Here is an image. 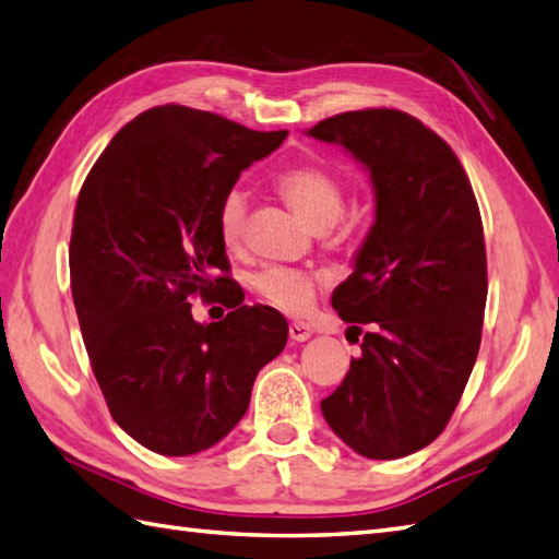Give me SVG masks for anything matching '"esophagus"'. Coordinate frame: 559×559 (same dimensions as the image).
Masks as SVG:
<instances>
[{
	"instance_id": "34e87169",
	"label": "esophagus",
	"mask_w": 559,
	"mask_h": 559,
	"mask_svg": "<svg viewBox=\"0 0 559 559\" xmlns=\"http://www.w3.org/2000/svg\"><path fill=\"white\" fill-rule=\"evenodd\" d=\"M289 336H292V342H306V338L312 336V330L306 322H292L289 324Z\"/></svg>"
}]
</instances>
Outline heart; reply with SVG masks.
Masks as SVG:
<instances>
[{
  "label": "heart",
  "instance_id": "heart-1",
  "mask_svg": "<svg viewBox=\"0 0 559 559\" xmlns=\"http://www.w3.org/2000/svg\"><path fill=\"white\" fill-rule=\"evenodd\" d=\"M277 194L287 201V206L296 211L304 221L318 229L334 233L338 217L344 213V185L338 177L318 163H294L275 177ZM249 203L239 189L227 192L215 213V229L223 249L237 253L247 241ZM320 275L316 270L282 267L272 265L258 272L251 287L272 308L289 316H304L316 301Z\"/></svg>",
  "mask_w": 559,
  "mask_h": 559
}]
</instances>
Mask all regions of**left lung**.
Instances as JSON below:
<instances>
[{
  "instance_id": "left-lung-1",
  "label": "left lung",
  "mask_w": 559,
  "mask_h": 559,
  "mask_svg": "<svg viewBox=\"0 0 559 559\" xmlns=\"http://www.w3.org/2000/svg\"><path fill=\"white\" fill-rule=\"evenodd\" d=\"M308 134L348 148L377 197L356 270L332 296L348 330L370 332L322 415L358 455L405 457L445 429L479 353L488 292L479 206L453 148L399 108L338 114Z\"/></svg>"
}]
</instances>
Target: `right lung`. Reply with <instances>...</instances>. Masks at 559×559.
I'll use <instances>...</instances> for the list:
<instances>
[{
	"label": "right lung",
	"mask_w": 559,
	"mask_h": 559,
	"mask_svg": "<svg viewBox=\"0 0 559 559\" xmlns=\"http://www.w3.org/2000/svg\"><path fill=\"white\" fill-rule=\"evenodd\" d=\"M284 138L156 106L116 134L80 189L68 251L80 332L108 413L148 451L194 455L225 439L287 344L282 312L241 306L215 229L241 170ZM199 295L229 307L226 320L199 325Z\"/></svg>",
	"instance_id": "right-lung-1"
}]
</instances>
